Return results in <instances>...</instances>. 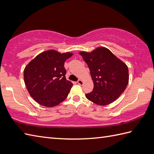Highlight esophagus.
Masks as SVG:
<instances>
[{
  "mask_svg": "<svg viewBox=\"0 0 154 154\" xmlns=\"http://www.w3.org/2000/svg\"><path fill=\"white\" fill-rule=\"evenodd\" d=\"M78 84H79V85H82V84H83V83H84V82H83V80H78Z\"/></svg>",
  "mask_w": 154,
  "mask_h": 154,
  "instance_id": "esophagus-1",
  "label": "esophagus"
}]
</instances>
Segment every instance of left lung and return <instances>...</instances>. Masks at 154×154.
<instances>
[{
  "label": "left lung",
  "instance_id": "left-lung-1",
  "mask_svg": "<svg viewBox=\"0 0 154 154\" xmlns=\"http://www.w3.org/2000/svg\"><path fill=\"white\" fill-rule=\"evenodd\" d=\"M80 54L87 63L94 84L86 98L98 105L113 103L125 91L129 82V70L125 63L108 49L99 47L88 53Z\"/></svg>",
  "mask_w": 154,
  "mask_h": 154
}]
</instances>
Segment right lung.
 <instances>
[{"instance_id": "obj_1", "label": "right lung", "mask_w": 154, "mask_h": 154, "mask_svg": "<svg viewBox=\"0 0 154 154\" xmlns=\"http://www.w3.org/2000/svg\"><path fill=\"white\" fill-rule=\"evenodd\" d=\"M72 55L70 52L61 54L48 50L37 55L25 66V84L36 103L53 107L66 98L73 84L66 79L64 63Z\"/></svg>"}]
</instances>
